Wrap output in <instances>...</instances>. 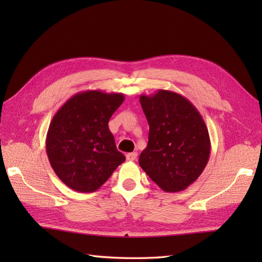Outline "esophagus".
<instances>
[{"instance_id":"1","label":"esophagus","mask_w":262,"mask_h":262,"mask_svg":"<svg viewBox=\"0 0 262 262\" xmlns=\"http://www.w3.org/2000/svg\"><path fill=\"white\" fill-rule=\"evenodd\" d=\"M136 158H137V152H132V153L126 154V159L128 161H135Z\"/></svg>"}]
</instances>
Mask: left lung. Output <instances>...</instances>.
I'll use <instances>...</instances> for the list:
<instances>
[{
	"label": "left lung",
	"instance_id": "left-lung-1",
	"mask_svg": "<svg viewBox=\"0 0 262 262\" xmlns=\"http://www.w3.org/2000/svg\"><path fill=\"white\" fill-rule=\"evenodd\" d=\"M140 102L149 126L141 168L164 191L178 192L198 179L207 165L210 140L196 107L181 94L158 90Z\"/></svg>",
	"mask_w": 262,
	"mask_h": 262
}]
</instances>
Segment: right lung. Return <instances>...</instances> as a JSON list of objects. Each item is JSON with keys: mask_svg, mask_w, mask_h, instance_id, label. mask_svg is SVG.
Instances as JSON below:
<instances>
[{"mask_svg": "<svg viewBox=\"0 0 262 262\" xmlns=\"http://www.w3.org/2000/svg\"><path fill=\"white\" fill-rule=\"evenodd\" d=\"M124 100L122 93L88 90L74 94L54 115L46 137L47 157L56 176L73 190H98L125 162L108 127Z\"/></svg>", "mask_w": 262, "mask_h": 262, "instance_id": "obj_1", "label": "right lung"}]
</instances>
